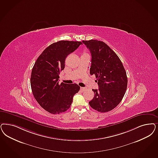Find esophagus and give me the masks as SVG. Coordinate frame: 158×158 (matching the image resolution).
I'll return each instance as SVG.
<instances>
[{
    "label": "esophagus",
    "instance_id": "esophagus-1",
    "mask_svg": "<svg viewBox=\"0 0 158 158\" xmlns=\"http://www.w3.org/2000/svg\"><path fill=\"white\" fill-rule=\"evenodd\" d=\"M81 90H82V92H84V91H85L86 90V88H85V87H81Z\"/></svg>",
    "mask_w": 158,
    "mask_h": 158
}]
</instances>
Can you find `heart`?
Masks as SVG:
<instances>
[{"label": "heart", "mask_w": 158, "mask_h": 158, "mask_svg": "<svg viewBox=\"0 0 158 158\" xmlns=\"http://www.w3.org/2000/svg\"><path fill=\"white\" fill-rule=\"evenodd\" d=\"M83 54H87V52H86V51H84V52H83Z\"/></svg>", "instance_id": "1"}]
</instances>
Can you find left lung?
Segmentation results:
<instances>
[{
    "label": "left lung",
    "instance_id": "8db88e82",
    "mask_svg": "<svg viewBox=\"0 0 158 158\" xmlns=\"http://www.w3.org/2000/svg\"><path fill=\"white\" fill-rule=\"evenodd\" d=\"M92 55L90 75L97 79L98 89H93L94 98L89 102L92 109L100 113L116 107L123 98L128 79L124 66L112 49L103 41H82Z\"/></svg>",
    "mask_w": 158,
    "mask_h": 158
}]
</instances>
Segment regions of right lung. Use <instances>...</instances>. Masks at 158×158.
Masks as SVG:
<instances>
[{
	"label": "right lung",
	"mask_w": 158,
	"mask_h": 158,
	"mask_svg": "<svg viewBox=\"0 0 158 158\" xmlns=\"http://www.w3.org/2000/svg\"><path fill=\"white\" fill-rule=\"evenodd\" d=\"M81 41H60L51 44L38 56L33 66L30 83L34 98L44 110L58 114L70 108L73 96L80 86L76 83H59L60 72L65 60L75 51Z\"/></svg>",
	"instance_id": "1"
}]
</instances>
